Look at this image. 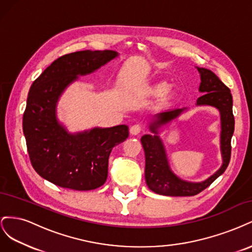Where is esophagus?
Returning <instances> with one entry per match:
<instances>
[{"label": "esophagus", "instance_id": "obj_1", "mask_svg": "<svg viewBox=\"0 0 252 252\" xmlns=\"http://www.w3.org/2000/svg\"><path fill=\"white\" fill-rule=\"evenodd\" d=\"M142 131V126L141 125H133L129 129V132L131 135H138Z\"/></svg>", "mask_w": 252, "mask_h": 252}]
</instances>
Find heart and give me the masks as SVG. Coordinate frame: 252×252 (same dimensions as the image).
<instances>
[{
  "mask_svg": "<svg viewBox=\"0 0 252 252\" xmlns=\"http://www.w3.org/2000/svg\"><path fill=\"white\" fill-rule=\"evenodd\" d=\"M146 93L150 95H161L164 96L166 100H169L175 94L174 86H169L168 84L164 81L157 82L146 88Z\"/></svg>",
  "mask_w": 252,
  "mask_h": 252,
  "instance_id": "heart-1",
  "label": "heart"
}]
</instances>
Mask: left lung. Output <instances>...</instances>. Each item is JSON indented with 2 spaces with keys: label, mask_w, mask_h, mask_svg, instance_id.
Listing matches in <instances>:
<instances>
[{
  "label": "left lung",
  "mask_w": 252,
  "mask_h": 252,
  "mask_svg": "<svg viewBox=\"0 0 252 252\" xmlns=\"http://www.w3.org/2000/svg\"><path fill=\"white\" fill-rule=\"evenodd\" d=\"M200 73L199 91L203 94L196 100V106H212L219 110L220 117V168L201 182H189L179 178L169 165L165 145L159 136L162 129L177 120L188 108H177L156 113L149 122L150 134H144L141 143L145 151V180L152 191L167 196H191L200 193L226 170L230 161L231 138L234 131L232 113V95L230 90L211 70L195 67Z\"/></svg>",
  "instance_id": "left-lung-1"
}]
</instances>
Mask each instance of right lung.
<instances>
[{"label": "right lung", "instance_id": "right-lung-1", "mask_svg": "<svg viewBox=\"0 0 252 252\" xmlns=\"http://www.w3.org/2000/svg\"><path fill=\"white\" fill-rule=\"evenodd\" d=\"M113 50H83L59 58L30 87L23 131L34 170L63 188L93 190L107 180L112 148L128 138V126L94 127L69 132L58 118L60 97L67 87L113 59Z\"/></svg>", "mask_w": 252, "mask_h": 252}]
</instances>
